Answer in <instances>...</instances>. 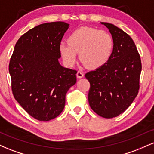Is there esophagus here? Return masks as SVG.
Wrapping results in <instances>:
<instances>
[{"mask_svg":"<svg viewBox=\"0 0 154 154\" xmlns=\"http://www.w3.org/2000/svg\"><path fill=\"white\" fill-rule=\"evenodd\" d=\"M77 77H78V78H82V77H84V73L81 71H78L77 72Z\"/></svg>","mask_w":154,"mask_h":154,"instance_id":"34e87169","label":"esophagus"}]
</instances>
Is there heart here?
I'll return each mask as SVG.
<instances>
[{"label":"heart","instance_id":"obj_1","mask_svg":"<svg viewBox=\"0 0 154 154\" xmlns=\"http://www.w3.org/2000/svg\"><path fill=\"white\" fill-rule=\"evenodd\" d=\"M114 50V40L109 33L95 28L82 26L74 30L68 43H61L59 51L68 66H72L79 59L90 69H98L110 59Z\"/></svg>","mask_w":154,"mask_h":154}]
</instances>
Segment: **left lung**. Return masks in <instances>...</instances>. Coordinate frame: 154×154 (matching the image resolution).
I'll return each mask as SVG.
<instances>
[{"mask_svg": "<svg viewBox=\"0 0 154 154\" xmlns=\"http://www.w3.org/2000/svg\"><path fill=\"white\" fill-rule=\"evenodd\" d=\"M114 40V50L109 61L85 74L91 84L90 106L106 119L116 117L131 105L140 88L142 69L140 56L132 39L112 24L101 22Z\"/></svg>", "mask_w": 154, "mask_h": 154, "instance_id": "left-lung-1", "label": "left lung"}]
</instances>
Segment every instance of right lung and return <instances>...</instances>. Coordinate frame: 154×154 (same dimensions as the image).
<instances>
[{
  "mask_svg": "<svg viewBox=\"0 0 154 154\" xmlns=\"http://www.w3.org/2000/svg\"><path fill=\"white\" fill-rule=\"evenodd\" d=\"M68 28L63 22L35 26L20 37L11 57L14 96L39 121H49L62 112L67 91L77 82V72L59 62V45Z\"/></svg>",
  "mask_w": 154,
  "mask_h": 154,
  "instance_id": "1",
  "label": "right lung"
}]
</instances>
